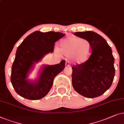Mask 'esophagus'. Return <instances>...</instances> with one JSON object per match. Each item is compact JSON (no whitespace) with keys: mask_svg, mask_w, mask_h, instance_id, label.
<instances>
[{"mask_svg":"<svg viewBox=\"0 0 124 124\" xmlns=\"http://www.w3.org/2000/svg\"><path fill=\"white\" fill-rule=\"evenodd\" d=\"M65 65H66V67H70V62H69V61H66V62Z\"/></svg>","mask_w":124,"mask_h":124,"instance_id":"obj_1","label":"esophagus"}]
</instances>
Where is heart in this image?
Wrapping results in <instances>:
<instances>
[{"mask_svg":"<svg viewBox=\"0 0 124 124\" xmlns=\"http://www.w3.org/2000/svg\"><path fill=\"white\" fill-rule=\"evenodd\" d=\"M59 50L77 64H82L90 58L92 46L90 41L77 36H68L59 42Z\"/></svg>","mask_w":124,"mask_h":124,"instance_id":"heart-1","label":"heart"}]
</instances>
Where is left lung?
Listing matches in <instances>:
<instances>
[{"label": "left lung", "mask_w": 124, "mask_h": 124, "mask_svg": "<svg viewBox=\"0 0 124 124\" xmlns=\"http://www.w3.org/2000/svg\"><path fill=\"white\" fill-rule=\"evenodd\" d=\"M92 46L88 61L72 67V85L76 91L87 98L103 95L111 86L115 74L111 47L103 37L92 31L75 32Z\"/></svg>", "instance_id": "1"}]
</instances>
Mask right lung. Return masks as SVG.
Instances as JSON below:
<instances>
[{"instance_id":"1","label":"right lung","mask_w":124,"mask_h":124,"mask_svg":"<svg viewBox=\"0 0 124 124\" xmlns=\"http://www.w3.org/2000/svg\"><path fill=\"white\" fill-rule=\"evenodd\" d=\"M65 34L53 31H35L17 47L11 69V81L18 95L29 100L45 97L52 88L54 78L65 69V61L54 65H43L34 80L28 79L36 63L54 50L55 42Z\"/></svg>"}]
</instances>
